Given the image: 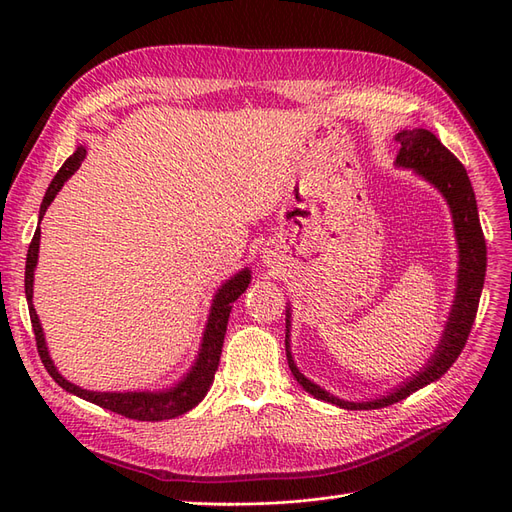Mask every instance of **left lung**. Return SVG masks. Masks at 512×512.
I'll use <instances>...</instances> for the list:
<instances>
[{"mask_svg": "<svg viewBox=\"0 0 512 512\" xmlns=\"http://www.w3.org/2000/svg\"><path fill=\"white\" fill-rule=\"evenodd\" d=\"M395 141L401 145L397 153V166L412 168L416 175H421L427 179L433 188H438L440 194L446 198L448 207H451L453 213V224H455V237H457V247H459V271H457V292H455V301L451 307V316H448L444 335L438 344L436 354L431 356L429 363L418 371L416 376L410 378V382H404L395 389L393 393L384 395L380 399H371V401H361V404H354V401H344L337 399L331 393L320 389L318 384L312 380H307L301 371L297 369L292 361L290 346L286 339V356H288V367L292 371V376L297 378V382L303 386V389L314 395L322 401H329V404H335L339 408H348V410H376L397 404V401L406 399L414 391L423 389L429 382H436L442 378L448 367H451L457 356L461 354L463 346L468 342V335L472 331V324L476 318V309L480 301V292H483L485 284V271H487V245H485V235L483 228H480L478 220V209H476V196L472 190L470 177L466 173L463 164L448 151L436 134H431L429 130L423 128H414V130H401ZM286 331L290 327V309L286 314ZM288 337V333H286Z\"/></svg>", "mask_w": 512, "mask_h": 512, "instance_id": "1", "label": "left lung"}]
</instances>
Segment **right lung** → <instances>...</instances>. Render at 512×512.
Wrapping results in <instances>:
<instances>
[{
    "label": "right lung",
    "instance_id": "obj_1",
    "mask_svg": "<svg viewBox=\"0 0 512 512\" xmlns=\"http://www.w3.org/2000/svg\"><path fill=\"white\" fill-rule=\"evenodd\" d=\"M83 160H85V147H79L64 162V166L59 168V173L55 175V179L49 185V190H46V194L42 198L40 220L44 218L46 207L53 203V198L61 190V185H64L76 173V170H79ZM38 247H40V224H38V228L34 232V239H32V243H29V250H27L25 297H27V305H29V318H32V327H34V335H36L38 354H40L46 371H49L51 378L61 386V389H66L68 393L81 397L85 401H91V404H96L100 408L117 412L126 418H134V421H166V418L181 416L188 410H192L194 406H198V401L207 395L209 386L213 384L215 371H218L230 309H232V303H235L245 292L247 284H250V280H252L250 269L239 271L235 277H230L228 282H224L218 292H215V299H213L209 320H207V329L203 335V344H200L198 359L192 365L190 374H185L177 386H173V389H166V391H158V393H136V391L134 393H98V391L81 389V386L68 382L64 376L59 374L57 367L51 361L49 350H46L44 333H42L40 320H38V314H36L34 303H32L34 271L38 265Z\"/></svg>",
    "mask_w": 512,
    "mask_h": 512
}]
</instances>
